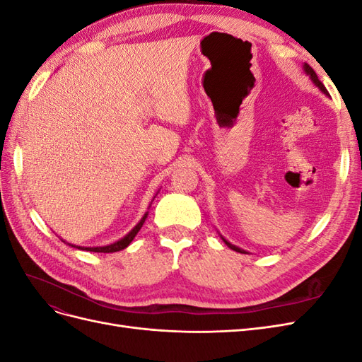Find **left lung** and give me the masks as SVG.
<instances>
[{
  "label": "left lung",
  "mask_w": 362,
  "mask_h": 362,
  "mask_svg": "<svg viewBox=\"0 0 362 362\" xmlns=\"http://www.w3.org/2000/svg\"><path fill=\"white\" fill-rule=\"evenodd\" d=\"M303 71H305V74L306 75H308L310 76V78H311V81L317 86V87H319V89L325 93V95H327V96H329V93H327V90H326V87L323 86V83L319 80V76H317V74L314 72V69L310 66V64L308 63H305L303 64ZM221 238L223 240V242H225V245L229 247V249H233V250H235V252H240V254H247V252L246 250H243V249H240L238 246H235V245H231V243H229L228 242V240L221 234Z\"/></svg>",
  "instance_id": "obj_1"
}]
</instances>
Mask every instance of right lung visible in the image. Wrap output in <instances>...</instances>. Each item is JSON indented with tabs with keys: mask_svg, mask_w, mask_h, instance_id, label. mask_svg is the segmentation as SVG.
<instances>
[{
	"mask_svg": "<svg viewBox=\"0 0 362 362\" xmlns=\"http://www.w3.org/2000/svg\"><path fill=\"white\" fill-rule=\"evenodd\" d=\"M156 198V196H154ZM146 217H148V213H145L144 214V217L140 218V222L131 229V231L127 234V235H124L122 238L120 240H117V242H115V243H112V245H107V246H92V247H86V246H75V245H71V243H68L69 246H72V247H76V249H81V250H89V252H103V254H110V252H119V250H122V249H125V247H128V245L133 242L134 240V237L137 235V233L140 231V228L144 226V223H145V221H146ZM64 242V240H63ZM66 243V242H64Z\"/></svg>",
	"mask_w": 362,
	"mask_h": 362,
	"instance_id": "right-lung-1",
	"label": "right lung"
}]
</instances>
